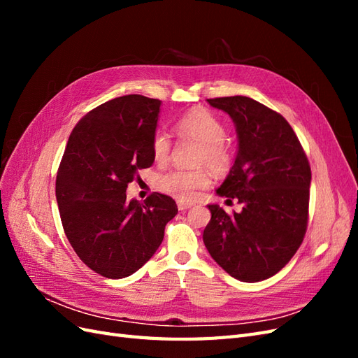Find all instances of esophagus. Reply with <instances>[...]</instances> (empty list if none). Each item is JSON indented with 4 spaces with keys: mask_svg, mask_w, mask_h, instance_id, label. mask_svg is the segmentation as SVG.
I'll use <instances>...</instances> for the list:
<instances>
[{
    "mask_svg": "<svg viewBox=\"0 0 358 358\" xmlns=\"http://www.w3.org/2000/svg\"><path fill=\"white\" fill-rule=\"evenodd\" d=\"M189 208H192V204H191V203H185V201H178V209H179L180 212L187 210V209H189Z\"/></svg>",
    "mask_w": 358,
    "mask_h": 358,
    "instance_id": "1",
    "label": "esophagus"
}]
</instances>
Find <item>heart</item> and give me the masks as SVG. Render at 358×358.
<instances>
[{
	"label": "heart",
	"mask_w": 358,
	"mask_h": 358,
	"mask_svg": "<svg viewBox=\"0 0 358 358\" xmlns=\"http://www.w3.org/2000/svg\"><path fill=\"white\" fill-rule=\"evenodd\" d=\"M176 133L183 140L199 143L197 166H208L215 173L229 171L234 162L231 145L225 140V125L209 110L203 107L188 110L176 122ZM171 142L166 133L157 131L152 138V157L158 164L169 161ZM209 175L203 169L182 170L176 169L162 173L157 179V188L180 201L196 197L199 189L209 185Z\"/></svg>",
	"instance_id": "b5f03b06"
}]
</instances>
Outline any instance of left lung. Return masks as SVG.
I'll return each instance as SVG.
<instances>
[{"label": "left lung", "instance_id": "obj_1", "mask_svg": "<svg viewBox=\"0 0 358 358\" xmlns=\"http://www.w3.org/2000/svg\"><path fill=\"white\" fill-rule=\"evenodd\" d=\"M208 103L230 115L239 137L234 164L216 192L243 209L229 215L209 204L203 242L230 276L258 282L276 275L306 234L310 166L280 113L243 95Z\"/></svg>", "mask_w": 358, "mask_h": 358}]
</instances>
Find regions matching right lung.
Wrapping results in <instances>:
<instances>
[{
	"label": "right lung",
	"instance_id": "1",
	"mask_svg": "<svg viewBox=\"0 0 358 358\" xmlns=\"http://www.w3.org/2000/svg\"><path fill=\"white\" fill-rule=\"evenodd\" d=\"M161 101L124 95L76 124L57 175V201L70 245L95 273L133 275L155 254L178 213L171 197L154 192L127 200L128 183L152 166V138Z\"/></svg>",
	"mask_w": 358,
	"mask_h": 358
}]
</instances>
